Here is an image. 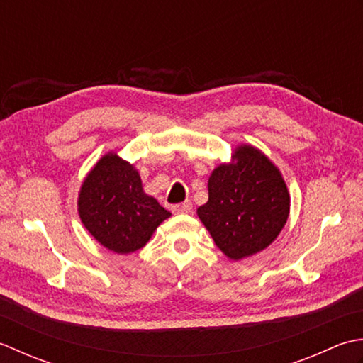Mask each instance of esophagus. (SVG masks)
<instances>
[{"label":"esophagus","instance_id":"1","mask_svg":"<svg viewBox=\"0 0 363 363\" xmlns=\"http://www.w3.org/2000/svg\"><path fill=\"white\" fill-rule=\"evenodd\" d=\"M172 211L175 214H188L192 211V203L191 202H183V203H177L172 206Z\"/></svg>","mask_w":363,"mask_h":363}]
</instances>
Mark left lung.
<instances>
[{"mask_svg":"<svg viewBox=\"0 0 363 363\" xmlns=\"http://www.w3.org/2000/svg\"><path fill=\"white\" fill-rule=\"evenodd\" d=\"M235 158L233 164L214 169L208 202L197 214L216 246L241 260L277 238L290 213V196L277 167L260 150L241 145Z\"/></svg>","mask_w":363,"mask_h":363,"instance_id":"8db88e82","label":"left lung"}]
</instances>
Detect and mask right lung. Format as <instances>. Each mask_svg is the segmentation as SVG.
I'll return each instance as SVG.
<instances>
[{
    "instance_id": "right-lung-1",
    "label": "right lung",
    "mask_w": 363,
    "mask_h": 363,
    "mask_svg": "<svg viewBox=\"0 0 363 363\" xmlns=\"http://www.w3.org/2000/svg\"><path fill=\"white\" fill-rule=\"evenodd\" d=\"M79 218L103 246L117 254L144 247L171 211L144 194L138 171L116 153H108L81 186Z\"/></svg>"
}]
</instances>
